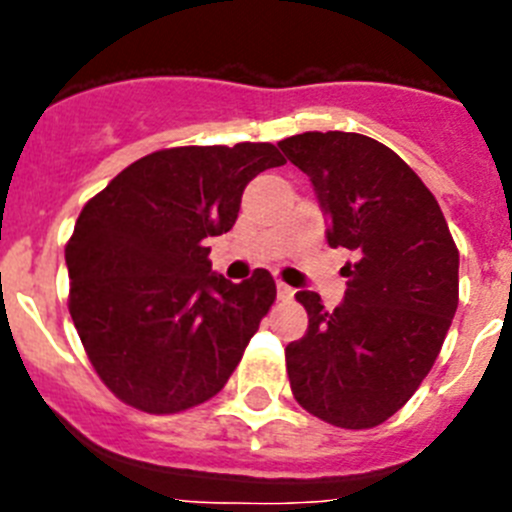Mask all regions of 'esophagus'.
Instances as JSON below:
<instances>
[{
	"label": "esophagus",
	"instance_id": "1",
	"mask_svg": "<svg viewBox=\"0 0 512 512\" xmlns=\"http://www.w3.org/2000/svg\"><path fill=\"white\" fill-rule=\"evenodd\" d=\"M277 297L279 300H292V297H295V289L287 287L284 282H277Z\"/></svg>",
	"mask_w": 512,
	"mask_h": 512
}]
</instances>
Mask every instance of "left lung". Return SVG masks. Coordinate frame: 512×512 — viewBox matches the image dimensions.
Listing matches in <instances>:
<instances>
[{
  "label": "left lung",
  "mask_w": 512,
  "mask_h": 512,
  "mask_svg": "<svg viewBox=\"0 0 512 512\" xmlns=\"http://www.w3.org/2000/svg\"><path fill=\"white\" fill-rule=\"evenodd\" d=\"M310 179L325 241L348 248L333 312L302 289L305 336L284 348L292 395L338 428H374L418 390L459 305V251L436 197L395 151L359 133L279 143Z\"/></svg>",
  "instance_id": "1"
}]
</instances>
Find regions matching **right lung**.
Masks as SVG:
<instances>
[{
  "label": "right lung",
  "instance_id": "add662e5",
  "mask_svg": "<svg viewBox=\"0 0 512 512\" xmlns=\"http://www.w3.org/2000/svg\"><path fill=\"white\" fill-rule=\"evenodd\" d=\"M282 164L271 143L169 148L84 205L66 246L69 310L122 402L166 415L223 390L277 284L266 269L228 282L212 271L207 238L233 228L253 176Z\"/></svg>",
  "mask_w": 512,
  "mask_h": 512
}]
</instances>
